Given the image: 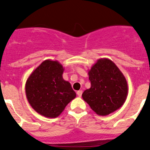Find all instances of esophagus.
Listing matches in <instances>:
<instances>
[{
	"instance_id": "1",
	"label": "esophagus",
	"mask_w": 150,
	"mask_h": 150,
	"mask_svg": "<svg viewBox=\"0 0 150 150\" xmlns=\"http://www.w3.org/2000/svg\"><path fill=\"white\" fill-rule=\"evenodd\" d=\"M76 94H77V95L79 96V97H81L82 94V91H78L76 92Z\"/></svg>"
}]
</instances>
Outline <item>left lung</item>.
<instances>
[{"mask_svg": "<svg viewBox=\"0 0 150 150\" xmlns=\"http://www.w3.org/2000/svg\"><path fill=\"white\" fill-rule=\"evenodd\" d=\"M91 88L82 94V99L100 116L119 109L128 95V85L117 66L106 58L100 59L88 71Z\"/></svg>", "mask_w": 150, "mask_h": 150, "instance_id": "1", "label": "left lung"}]
</instances>
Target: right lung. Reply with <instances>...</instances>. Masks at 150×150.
<instances>
[{
	"label": "right lung",
	"mask_w": 150,
	"mask_h": 150,
	"mask_svg": "<svg viewBox=\"0 0 150 150\" xmlns=\"http://www.w3.org/2000/svg\"><path fill=\"white\" fill-rule=\"evenodd\" d=\"M64 70L58 61L45 60L26 82L25 92L29 103L37 113L45 117L59 116L76 96L71 83L63 79Z\"/></svg>",
	"instance_id": "1"
}]
</instances>
